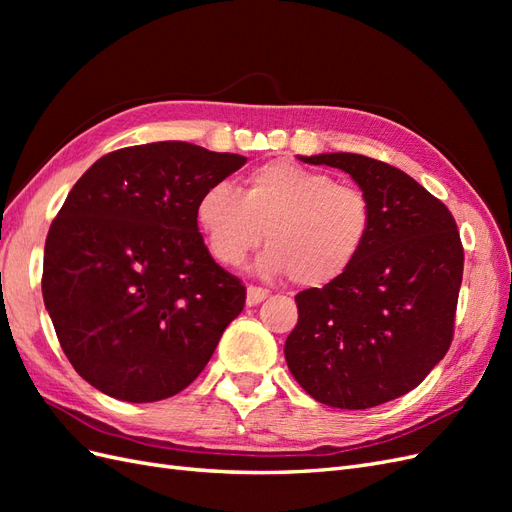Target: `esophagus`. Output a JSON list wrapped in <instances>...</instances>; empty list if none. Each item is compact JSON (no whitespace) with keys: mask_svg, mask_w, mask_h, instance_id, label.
<instances>
[{"mask_svg":"<svg viewBox=\"0 0 512 512\" xmlns=\"http://www.w3.org/2000/svg\"><path fill=\"white\" fill-rule=\"evenodd\" d=\"M267 297H269V292L265 288H256V286L247 288V305H250V307L262 303Z\"/></svg>","mask_w":512,"mask_h":512,"instance_id":"obj_1","label":"esophagus"}]
</instances>
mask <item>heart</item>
<instances>
[{
  "mask_svg": "<svg viewBox=\"0 0 512 512\" xmlns=\"http://www.w3.org/2000/svg\"><path fill=\"white\" fill-rule=\"evenodd\" d=\"M196 224L222 265L239 267L265 237L258 271L316 290L342 280L361 258L374 207L356 185L277 160L252 170L241 194L226 183L207 188L196 200Z\"/></svg>",
  "mask_w": 512,
  "mask_h": 512,
  "instance_id": "1",
  "label": "heart"
}]
</instances>
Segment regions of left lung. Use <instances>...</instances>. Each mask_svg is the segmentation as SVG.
<instances>
[{"label": "left lung", "mask_w": 512, "mask_h": 512, "mask_svg": "<svg viewBox=\"0 0 512 512\" xmlns=\"http://www.w3.org/2000/svg\"><path fill=\"white\" fill-rule=\"evenodd\" d=\"M348 173L369 196L374 230L342 280L299 292L284 354L307 395L367 410L425 380L453 342L463 247L451 211L404 170L359 153L299 156Z\"/></svg>", "instance_id": "1"}]
</instances>
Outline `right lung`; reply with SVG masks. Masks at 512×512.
<instances>
[{
    "mask_svg": "<svg viewBox=\"0 0 512 512\" xmlns=\"http://www.w3.org/2000/svg\"><path fill=\"white\" fill-rule=\"evenodd\" d=\"M247 158L181 141L106 153L74 183L44 243L42 297L83 380L108 397H173L245 305L215 262L196 200Z\"/></svg>",
    "mask_w": 512,
    "mask_h": 512,
    "instance_id": "obj_1",
    "label": "right lung"
}]
</instances>
